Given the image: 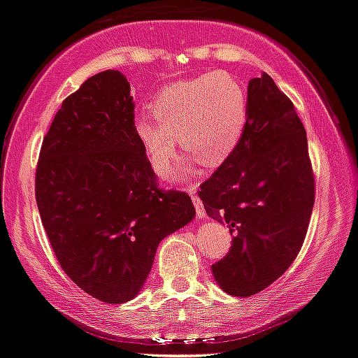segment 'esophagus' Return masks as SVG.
<instances>
[{"label":"esophagus","mask_w":358,"mask_h":358,"mask_svg":"<svg viewBox=\"0 0 358 358\" xmlns=\"http://www.w3.org/2000/svg\"><path fill=\"white\" fill-rule=\"evenodd\" d=\"M189 194H191V200H193V205H194V210H196V215H198V217H205L203 203H201L200 198L196 196V191H194V186L189 187Z\"/></svg>","instance_id":"esophagus-1"}]
</instances>
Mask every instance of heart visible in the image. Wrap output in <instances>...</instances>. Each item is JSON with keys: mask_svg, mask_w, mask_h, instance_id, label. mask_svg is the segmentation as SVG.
<instances>
[{"mask_svg": "<svg viewBox=\"0 0 358 358\" xmlns=\"http://www.w3.org/2000/svg\"><path fill=\"white\" fill-rule=\"evenodd\" d=\"M153 118L139 116L134 134L155 174L167 179L178 157H187L176 179L193 174L198 162L207 167L224 162L242 139L247 123V94L228 73H212L162 88L151 104Z\"/></svg>", "mask_w": 358, "mask_h": 358, "instance_id": "obj_1", "label": "heart"}]
</instances>
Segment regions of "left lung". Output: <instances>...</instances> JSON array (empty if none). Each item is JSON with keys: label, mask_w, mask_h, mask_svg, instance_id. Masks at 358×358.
Instances as JSON below:
<instances>
[{"label": "left lung", "mask_w": 358, "mask_h": 358, "mask_svg": "<svg viewBox=\"0 0 358 358\" xmlns=\"http://www.w3.org/2000/svg\"><path fill=\"white\" fill-rule=\"evenodd\" d=\"M247 108L242 139L198 191L208 217L233 233L231 249L212 273L222 291L242 298L291 266L315 201L306 130L291 99L263 73L249 81Z\"/></svg>", "instance_id": "left-lung-1"}]
</instances>
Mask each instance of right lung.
Masks as SVG:
<instances>
[{"mask_svg": "<svg viewBox=\"0 0 358 358\" xmlns=\"http://www.w3.org/2000/svg\"><path fill=\"white\" fill-rule=\"evenodd\" d=\"M36 203L64 273L109 304L139 294L162 240L194 217L189 194L158 187L134 134L130 83L113 69L60 106L41 144Z\"/></svg>", "mask_w": 358, "mask_h": 358, "instance_id": "right-lung-1", "label": "right lung"}]
</instances>
